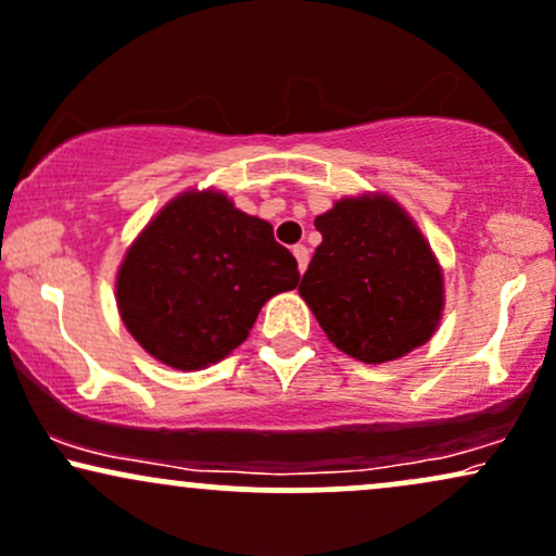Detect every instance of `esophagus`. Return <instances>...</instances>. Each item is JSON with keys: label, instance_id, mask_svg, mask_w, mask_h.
<instances>
[{"label": "esophagus", "instance_id": "1", "mask_svg": "<svg viewBox=\"0 0 556 556\" xmlns=\"http://www.w3.org/2000/svg\"><path fill=\"white\" fill-rule=\"evenodd\" d=\"M292 253H295V258H298V269H300V274H303L305 269H307V249L303 243H298V245H292Z\"/></svg>", "mask_w": 556, "mask_h": 556}]
</instances>
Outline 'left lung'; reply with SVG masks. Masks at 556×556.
I'll use <instances>...</instances> for the list:
<instances>
[{"label": "left lung", "instance_id": "left-lung-1", "mask_svg": "<svg viewBox=\"0 0 556 556\" xmlns=\"http://www.w3.org/2000/svg\"><path fill=\"white\" fill-rule=\"evenodd\" d=\"M298 292L329 342L367 365L430 342L443 316V271L414 219L386 193L339 199Z\"/></svg>", "mask_w": 556, "mask_h": 556}]
</instances>
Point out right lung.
<instances>
[{
	"label": "right lung",
	"instance_id": "right-lung-1",
	"mask_svg": "<svg viewBox=\"0 0 556 556\" xmlns=\"http://www.w3.org/2000/svg\"><path fill=\"white\" fill-rule=\"evenodd\" d=\"M298 261L266 219L223 191H184L126 251L116 277L124 326L176 370H202L249 339L261 305L298 287Z\"/></svg>",
	"mask_w": 556,
	"mask_h": 556
}]
</instances>
